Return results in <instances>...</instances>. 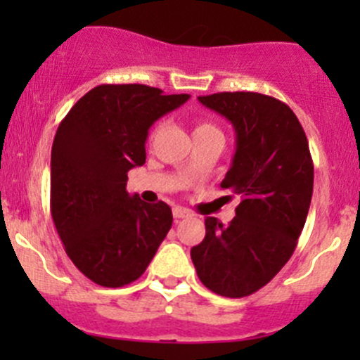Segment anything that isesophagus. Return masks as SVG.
I'll use <instances>...</instances> for the list:
<instances>
[{"mask_svg": "<svg viewBox=\"0 0 360 360\" xmlns=\"http://www.w3.org/2000/svg\"><path fill=\"white\" fill-rule=\"evenodd\" d=\"M172 214H174V217H176V219H183V217L190 216V210L183 209V207H174Z\"/></svg>", "mask_w": 360, "mask_h": 360, "instance_id": "34e87169", "label": "esophagus"}]
</instances>
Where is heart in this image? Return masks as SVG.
Wrapping results in <instances>:
<instances>
[{"label": "heart", "mask_w": 360, "mask_h": 360, "mask_svg": "<svg viewBox=\"0 0 360 360\" xmlns=\"http://www.w3.org/2000/svg\"><path fill=\"white\" fill-rule=\"evenodd\" d=\"M160 129H162V123H157V125L151 129L150 137H148V139H150V143L158 136ZM214 130H217L216 127L210 125V123H207V122H202V120H198V122H195V127H193V137L202 136V134H207V132H214Z\"/></svg>", "instance_id": "b5f03b06"}]
</instances>
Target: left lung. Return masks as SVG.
Segmentation results:
<instances>
[{
    "label": "left lung",
    "mask_w": 360,
    "mask_h": 360,
    "mask_svg": "<svg viewBox=\"0 0 360 360\" xmlns=\"http://www.w3.org/2000/svg\"><path fill=\"white\" fill-rule=\"evenodd\" d=\"M198 101L230 120L237 134L221 188L240 203L226 226L207 217L205 238L191 249V261L207 289L244 297L266 285L292 256L314 193V162L300 120L282 101L256 92Z\"/></svg>",
    "instance_id": "1"
}]
</instances>
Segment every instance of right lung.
Returning a JSON list of instances; mask_svg holds the SVG:
<instances>
[{
  "label": "right lung",
  "instance_id": "add662e5",
  "mask_svg": "<svg viewBox=\"0 0 360 360\" xmlns=\"http://www.w3.org/2000/svg\"><path fill=\"white\" fill-rule=\"evenodd\" d=\"M190 99L148 85H99L69 110L50 163V210L69 259L103 288L146 271L172 226L165 202L127 191V172L146 162L150 127Z\"/></svg>",
  "mask_w": 360,
  "mask_h": 360
}]
</instances>
